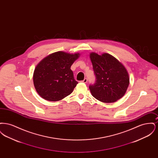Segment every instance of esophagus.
Wrapping results in <instances>:
<instances>
[{
	"label": "esophagus",
	"mask_w": 158,
	"mask_h": 158,
	"mask_svg": "<svg viewBox=\"0 0 158 158\" xmlns=\"http://www.w3.org/2000/svg\"><path fill=\"white\" fill-rule=\"evenodd\" d=\"M82 82L83 83H86L88 82V79H87L86 78H85V79H83V81H82Z\"/></svg>",
	"instance_id": "1"
}]
</instances>
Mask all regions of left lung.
I'll use <instances>...</instances> for the list:
<instances>
[{"instance_id":"1","label":"left lung","mask_w":158,"mask_h":158,"mask_svg":"<svg viewBox=\"0 0 158 158\" xmlns=\"http://www.w3.org/2000/svg\"><path fill=\"white\" fill-rule=\"evenodd\" d=\"M95 83L89 86L92 96L101 102L112 103L122 98L130 83L127 70L124 66L108 53L89 54Z\"/></svg>"}]
</instances>
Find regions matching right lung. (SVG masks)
<instances>
[{
	"label": "right lung",
	"instance_id": "right-lung-1",
	"mask_svg": "<svg viewBox=\"0 0 158 158\" xmlns=\"http://www.w3.org/2000/svg\"><path fill=\"white\" fill-rule=\"evenodd\" d=\"M79 53L57 52L41 60L33 74L34 87L41 98L57 101L69 95L78 83L70 69Z\"/></svg>",
	"mask_w": 158,
	"mask_h": 158
}]
</instances>
